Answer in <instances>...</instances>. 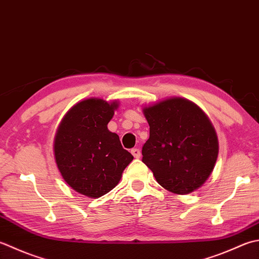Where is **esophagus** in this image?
I'll use <instances>...</instances> for the list:
<instances>
[{
    "label": "esophagus",
    "mask_w": 259,
    "mask_h": 259,
    "mask_svg": "<svg viewBox=\"0 0 259 259\" xmlns=\"http://www.w3.org/2000/svg\"><path fill=\"white\" fill-rule=\"evenodd\" d=\"M131 154L134 155L135 158H140L141 151H140L138 148H134V149H131Z\"/></svg>",
    "instance_id": "34e87169"
}]
</instances>
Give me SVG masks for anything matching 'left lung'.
<instances>
[{"instance_id":"1","label":"left lung","mask_w":259,"mask_h":259,"mask_svg":"<svg viewBox=\"0 0 259 259\" xmlns=\"http://www.w3.org/2000/svg\"><path fill=\"white\" fill-rule=\"evenodd\" d=\"M149 139L143 161L164 189L189 194L209 179L219 153L215 130L195 103L170 98L144 108Z\"/></svg>"}]
</instances>
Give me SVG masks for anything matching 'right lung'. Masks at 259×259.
<instances>
[{"mask_svg":"<svg viewBox=\"0 0 259 259\" xmlns=\"http://www.w3.org/2000/svg\"><path fill=\"white\" fill-rule=\"evenodd\" d=\"M116 101L86 99L76 103L60 122L54 141L58 169L73 190L93 199L118 185L134 156L121 146L119 136L111 133Z\"/></svg>","mask_w":259,"mask_h":259,"instance_id":"1","label":"right lung"}]
</instances>
